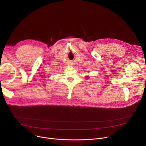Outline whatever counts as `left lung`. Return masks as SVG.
I'll return each instance as SVG.
<instances>
[{"label":"left lung","mask_w":146,"mask_h":146,"mask_svg":"<svg viewBox=\"0 0 146 146\" xmlns=\"http://www.w3.org/2000/svg\"><path fill=\"white\" fill-rule=\"evenodd\" d=\"M87 78H88V77H87Z\"/></svg>","instance_id":"1"}]
</instances>
